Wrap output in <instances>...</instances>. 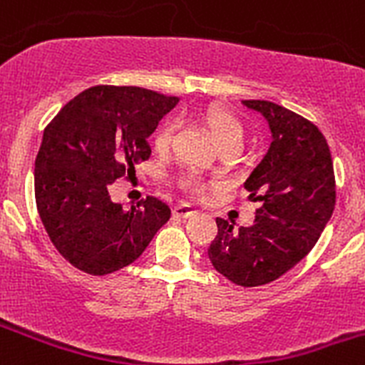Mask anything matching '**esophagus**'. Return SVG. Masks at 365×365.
Masks as SVG:
<instances>
[{"instance_id":"34e87169","label":"esophagus","mask_w":365,"mask_h":365,"mask_svg":"<svg viewBox=\"0 0 365 365\" xmlns=\"http://www.w3.org/2000/svg\"><path fill=\"white\" fill-rule=\"evenodd\" d=\"M173 214H175L176 217L187 219V217H190V215L197 214V210L192 207V205H178V207H175Z\"/></svg>"}]
</instances>
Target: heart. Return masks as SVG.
I'll return each mask as SVG.
<instances>
[{"label": "heart", "mask_w": 365, "mask_h": 365, "mask_svg": "<svg viewBox=\"0 0 365 365\" xmlns=\"http://www.w3.org/2000/svg\"><path fill=\"white\" fill-rule=\"evenodd\" d=\"M203 123L207 126L208 133H210L212 140L217 144L219 150L225 148H240L244 143V126L232 112H228L222 107H210L203 115ZM173 137V125L171 123H164L160 128L155 133V146L157 150H165L171 143ZM190 189L194 192H200V183L190 182Z\"/></svg>", "instance_id": "b5f03b06"}]
</instances>
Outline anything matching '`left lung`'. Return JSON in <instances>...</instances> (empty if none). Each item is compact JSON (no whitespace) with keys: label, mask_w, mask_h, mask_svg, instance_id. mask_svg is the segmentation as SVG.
<instances>
[{"label":"left lung","mask_w":365,"mask_h":365,"mask_svg":"<svg viewBox=\"0 0 365 365\" xmlns=\"http://www.w3.org/2000/svg\"><path fill=\"white\" fill-rule=\"evenodd\" d=\"M267 121L271 144L244 182L258 201L251 226L217 217L208 246L215 271L240 287H258L294 267L314 246L335 207L330 148L316 125L277 103L244 100Z\"/></svg>","instance_id":"obj_1"}]
</instances>
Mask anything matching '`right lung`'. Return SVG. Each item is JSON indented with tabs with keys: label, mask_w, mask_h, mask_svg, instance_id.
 <instances>
[{
	"label": "right lung",
	"mask_w": 365,
	"mask_h": 365,
	"mask_svg": "<svg viewBox=\"0 0 365 365\" xmlns=\"http://www.w3.org/2000/svg\"><path fill=\"white\" fill-rule=\"evenodd\" d=\"M143 87L96 85L74 96L42 133L35 201L53 246L80 271L103 277L135 262L171 208L153 196L130 210L108 183L148 160V137L178 103Z\"/></svg>",
	"instance_id": "add662e5"
}]
</instances>
